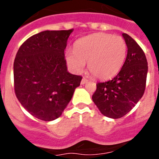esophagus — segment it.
<instances>
[{"mask_svg": "<svg viewBox=\"0 0 159 159\" xmlns=\"http://www.w3.org/2000/svg\"><path fill=\"white\" fill-rule=\"evenodd\" d=\"M88 80H87V79H85V78H83L82 79V80H81V83L80 84H87V83H88Z\"/></svg>", "mask_w": 159, "mask_h": 159, "instance_id": "1", "label": "esophagus"}]
</instances>
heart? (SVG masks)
<instances>
[{
	"label": "heart",
	"mask_w": 159,
	"mask_h": 159,
	"mask_svg": "<svg viewBox=\"0 0 159 159\" xmlns=\"http://www.w3.org/2000/svg\"><path fill=\"white\" fill-rule=\"evenodd\" d=\"M127 47L121 36L95 33L77 40L74 51L66 52L67 64L80 73L88 62V68L101 80H108L120 71L127 57Z\"/></svg>",
	"instance_id": "obj_1"
}]
</instances>
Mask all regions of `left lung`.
Listing matches in <instances>:
<instances>
[{
  "mask_svg": "<svg viewBox=\"0 0 159 159\" xmlns=\"http://www.w3.org/2000/svg\"><path fill=\"white\" fill-rule=\"evenodd\" d=\"M127 55L121 70L115 78L96 84L92 100L103 116L119 119L127 115L143 97L146 88L147 60L133 38L123 33Z\"/></svg>",
  "mask_w": 159,
  "mask_h": 159,
  "instance_id": "obj_1",
  "label": "left lung"
}]
</instances>
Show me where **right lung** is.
Wrapping results in <instances>:
<instances>
[{
  "mask_svg": "<svg viewBox=\"0 0 159 159\" xmlns=\"http://www.w3.org/2000/svg\"><path fill=\"white\" fill-rule=\"evenodd\" d=\"M72 29L43 31L20 47L13 64L14 89L25 110L52 121L61 116L82 77L68 72L64 50Z\"/></svg>",
  "mask_w": 159,
  "mask_h": 159,
  "instance_id": "right-lung-1",
  "label": "right lung"
}]
</instances>
